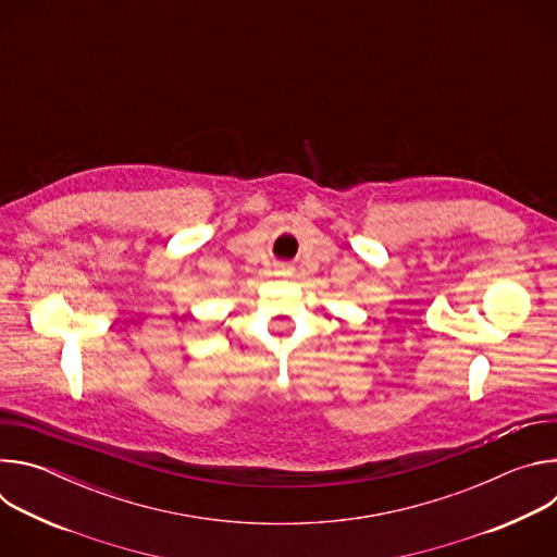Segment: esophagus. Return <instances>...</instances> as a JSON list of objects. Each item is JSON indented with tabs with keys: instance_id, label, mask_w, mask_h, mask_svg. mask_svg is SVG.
<instances>
[{
	"instance_id": "esophagus-1",
	"label": "esophagus",
	"mask_w": 557,
	"mask_h": 557,
	"mask_svg": "<svg viewBox=\"0 0 557 557\" xmlns=\"http://www.w3.org/2000/svg\"><path fill=\"white\" fill-rule=\"evenodd\" d=\"M286 271H290V269H288V267H286Z\"/></svg>"
}]
</instances>
